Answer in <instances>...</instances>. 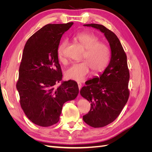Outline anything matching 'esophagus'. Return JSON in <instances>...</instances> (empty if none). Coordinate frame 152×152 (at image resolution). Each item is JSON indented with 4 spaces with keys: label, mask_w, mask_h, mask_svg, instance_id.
<instances>
[{
    "label": "esophagus",
    "mask_w": 152,
    "mask_h": 152,
    "mask_svg": "<svg viewBox=\"0 0 152 152\" xmlns=\"http://www.w3.org/2000/svg\"><path fill=\"white\" fill-rule=\"evenodd\" d=\"M78 86H79V90H80V89H81V87H82V84L80 83V82H78Z\"/></svg>",
    "instance_id": "obj_1"
}]
</instances>
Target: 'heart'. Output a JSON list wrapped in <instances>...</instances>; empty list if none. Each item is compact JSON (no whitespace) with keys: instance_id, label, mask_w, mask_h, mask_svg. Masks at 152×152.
<instances>
[{"instance_id":"b5f03b06","label":"heart","mask_w":152,"mask_h":152,"mask_svg":"<svg viewBox=\"0 0 152 152\" xmlns=\"http://www.w3.org/2000/svg\"><path fill=\"white\" fill-rule=\"evenodd\" d=\"M76 39L86 49L84 59L86 61L74 63L65 72L66 77L77 82L83 81L90 73V67L94 73L103 72L107 66L110 56L109 48L105 44L99 42L98 37L94 34L83 32L75 36ZM68 40H62L58 48L59 60L65 62V50Z\"/></svg>"}]
</instances>
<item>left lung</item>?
Masks as SVG:
<instances>
[{"label":"left lung","mask_w":152,"mask_h":152,"mask_svg":"<svg viewBox=\"0 0 152 152\" xmlns=\"http://www.w3.org/2000/svg\"><path fill=\"white\" fill-rule=\"evenodd\" d=\"M84 26L93 27L103 33L111 49V58L103 73L99 77L89 80L80 91L91 106L88 113L83 116L84 121L93 127H102L115 120L129 99V72L127 56L113 31L99 24Z\"/></svg>","instance_id":"left-lung-1"}]
</instances>
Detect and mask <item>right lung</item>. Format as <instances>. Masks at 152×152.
Returning <instances> with one entry per match:
<instances>
[{
	"instance_id": "obj_1",
	"label": "right lung",
	"mask_w": 152,
	"mask_h": 152,
	"mask_svg": "<svg viewBox=\"0 0 152 152\" xmlns=\"http://www.w3.org/2000/svg\"><path fill=\"white\" fill-rule=\"evenodd\" d=\"M48 24L27 40L19 68L16 88L24 113L34 124L49 127L56 124L63 104L79 94L74 80L62 82L57 50L62 35L73 25Z\"/></svg>"
}]
</instances>
